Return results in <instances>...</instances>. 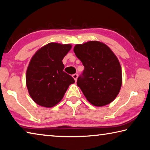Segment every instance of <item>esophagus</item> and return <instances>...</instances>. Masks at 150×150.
<instances>
[{"instance_id":"obj_1","label":"esophagus","mask_w":150,"mask_h":150,"mask_svg":"<svg viewBox=\"0 0 150 150\" xmlns=\"http://www.w3.org/2000/svg\"><path fill=\"white\" fill-rule=\"evenodd\" d=\"M72 77H73V79H74L75 81H76L77 79V77H78V74H77V73H75V74H73L72 75Z\"/></svg>"}]
</instances>
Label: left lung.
Wrapping results in <instances>:
<instances>
[{"label": "left lung", "instance_id": "left-lung-1", "mask_svg": "<svg viewBox=\"0 0 150 150\" xmlns=\"http://www.w3.org/2000/svg\"><path fill=\"white\" fill-rule=\"evenodd\" d=\"M75 54L84 65L77 84L89 102L96 106L115 99L122 85L118 60L107 45L97 41L76 45Z\"/></svg>", "mask_w": 150, "mask_h": 150}]
</instances>
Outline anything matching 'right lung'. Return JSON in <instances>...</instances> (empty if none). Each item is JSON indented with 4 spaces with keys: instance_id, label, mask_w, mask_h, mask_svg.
<instances>
[{
    "instance_id": "add662e5",
    "label": "right lung",
    "mask_w": 150,
    "mask_h": 150,
    "mask_svg": "<svg viewBox=\"0 0 150 150\" xmlns=\"http://www.w3.org/2000/svg\"><path fill=\"white\" fill-rule=\"evenodd\" d=\"M71 48L69 44L50 43L32 57L26 71V85L35 103L44 107L55 106L68 87L75 83L63 69L62 60Z\"/></svg>"
}]
</instances>
